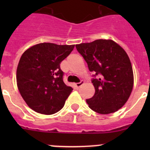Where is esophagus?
<instances>
[{
    "label": "esophagus",
    "instance_id": "1",
    "mask_svg": "<svg viewBox=\"0 0 150 150\" xmlns=\"http://www.w3.org/2000/svg\"><path fill=\"white\" fill-rule=\"evenodd\" d=\"M84 83L85 82L83 81V80H82L81 82H79V83H76V84H75V86L76 87V88H79V87H80L82 86V85H83L84 84Z\"/></svg>",
    "mask_w": 150,
    "mask_h": 150
}]
</instances>
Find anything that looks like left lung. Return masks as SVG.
Instances as JSON below:
<instances>
[{
	"mask_svg": "<svg viewBox=\"0 0 150 150\" xmlns=\"http://www.w3.org/2000/svg\"><path fill=\"white\" fill-rule=\"evenodd\" d=\"M91 72L95 93L86 102L92 110L109 114L120 110L129 98L134 86L132 63L126 52L112 40H96L76 45Z\"/></svg>",
	"mask_w": 150,
	"mask_h": 150,
	"instance_id": "8db88e82",
	"label": "left lung"
}]
</instances>
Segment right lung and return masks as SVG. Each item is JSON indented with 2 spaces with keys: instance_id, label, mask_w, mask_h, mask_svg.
<instances>
[{
  "instance_id": "right-lung-1",
  "label": "right lung",
  "mask_w": 150,
  "mask_h": 150,
  "mask_svg": "<svg viewBox=\"0 0 150 150\" xmlns=\"http://www.w3.org/2000/svg\"><path fill=\"white\" fill-rule=\"evenodd\" d=\"M74 48V45L41 43L24 52L17 67L16 82L30 109L51 115L64 107L73 88L64 83L60 63Z\"/></svg>"
}]
</instances>
